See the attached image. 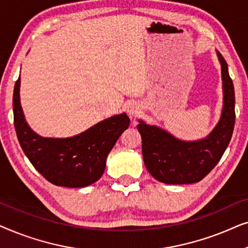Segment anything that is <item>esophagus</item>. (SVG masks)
<instances>
[{"label": "esophagus", "mask_w": 248, "mask_h": 248, "mask_svg": "<svg viewBox=\"0 0 248 248\" xmlns=\"http://www.w3.org/2000/svg\"><path fill=\"white\" fill-rule=\"evenodd\" d=\"M140 111H141L140 106H139L138 104H131V105H128V107H127V113H128V115H130L131 117H137L138 115L140 114Z\"/></svg>", "instance_id": "esophagus-1"}]
</instances>
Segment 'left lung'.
Here are the masks:
<instances>
[{"instance_id":"8db88e82","label":"left lung","mask_w":248,"mask_h":248,"mask_svg":"<svg viewBox=\"0 0 248 248\" xmlns=\"http://www.w3.org/2000/svg\"><path fill=\"white\" fill-rule=\"evenodd\" d=\"M221 64L223 107L221 117L205 139L182 141L167 131L139 121L142 155L148 171L165 184H193L202 181L221 159L235 126V91L228 65L217 52Z\"/></svg>"}]
</instances>
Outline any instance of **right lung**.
Wrapping results in <instances>:
<instances>
[{
    "label": "right lung",
    "mask_w": 248,
    "mask_h": 248,
    "mask_svg": "<svg viewBox=\"0 0 248 248\" xmlns=\"http://www.w3.org/2000/svg\"><path fill=\"white\" fill-rule=\"evenodd\" d=\"M20 77L13 91V118L23 152L47 181L64 187H84L97 182L106 159L130 125L125 113L114 115L72 138H43L27 124L20 105Z\"/></svg>",
    "instance_id": "add662e5"
}]
</instances>
